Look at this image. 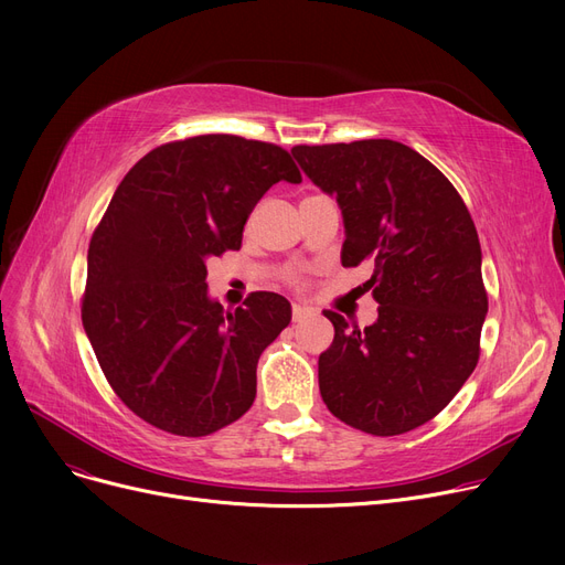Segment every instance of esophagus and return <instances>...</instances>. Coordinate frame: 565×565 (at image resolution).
I'll return each mask as SVG.
<instances>
[{
	"label": "esophagus",
	"mask_w": 565,
	"mask_h": 565,
	"mask_svg": "<svg viewBox=\"0 0 565 565\" xmlns=\"http://www.w3.org/2000/svg\"><path fill=\"white\" fill-rule=\"evenodd\" d=\"M313 316V309L311 307H305V305H292V320L295 322H302L305 318Z\"/></svg>",
	"instance_id": "esophagus-1"
}]
</instances>
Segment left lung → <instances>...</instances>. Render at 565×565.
Listing matches in <instances>:
<instances>
[{
	"label": "left lung",
	"instance_id": "obj_1",
	"mask_svg": "<svg viewBox=\"0 0 565 565\" xmlns=\"http://www.w3.org/2000/svg\"><path fill=\"white\" fill-rule=\"evenodd\" d=\"M292 158L337 199L341 263H369L380 305L369 328L324 311L334 341L318 360L320 396L343 424L390 437L430 422L477 369L488 295L467 205L435 164L392 139L295 146Z\"/></svg>",
	"mask_w": 565,
	"mask_h": 565
}]
</instances>
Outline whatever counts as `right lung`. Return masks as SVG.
<instances>
[{"label": "right lung", "instance_id": "1", "mask_svg": "<svg viewBox=\"0 0 565 565\" xmlns=\"http://www.w3.org/2000/svg\"><path fill=\"white\" fill-rule=\"evenodd\" d=\"M302 183L288 151L235 135L158 146L118 183L86 258L82 324L98 364L137 417L211 435L252 407L256 364L290 322V302L252 292L226 311L205 260L241 249L275 183Z\"/></svg>", "mask_w": 565, "mask_h": 565}]
</instances>
